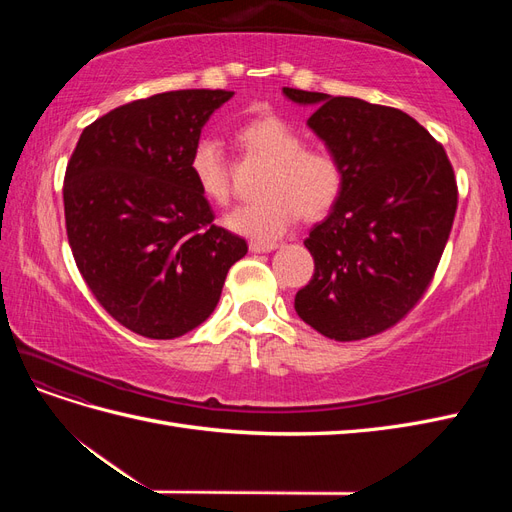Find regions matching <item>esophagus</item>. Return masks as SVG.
<instances>
[{"label": "esophagus", "instance_id": "esophagus-1", "mask_svg": "<svg viewBox=\"0 0 512 512\" xmlns=\"http://www.w3.org/2000/svg\"><path fill=\"white\" fill-rule=\"evenodd\" d=\"M277 247V243H262V241H252L250 243V252L254 254H262V252H273Z\"/></svg>", "mask_w": 512, "mask_h": 512}]
</instances>
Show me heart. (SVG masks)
<instances>
[{
	"label": "heart",
	"mask_w": 512,
	"mask_h": 512,
	"mask_svg": "<svg viewBox=\"0 0 512 512\" xmlns=\"http://www.w3.org/2000/svg\"><path fill=\"white\" fill-rule=\"evenodd\" d=\"M254 156L269 162L260 181L262 198L230 211L226 226L237 235L273 241L299 220H320L344 192V166L333 151L303 147L301 132L277 115H260L237 130ZM190 173L200 194L215 205H228L232 185L222 145L211 136L198 138L190 153Z\"/></svg>",
	"instance_id": "heart-1"
}]
</instances>
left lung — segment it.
I'll use <instances>...</instances> for the list:
<instances>
[{"mask_svg":"<svg viewBox=\"0 0 512 512\" xmlns=\"http://www.w3.org/2000/svg\"><path fill=\"white\" fill-rule=\"evenodd\" d=\"M344 166V192L305 239L314 275L294 297L335 342L378 335L423 299L451 235L457 181L444 147L399 108L284 87Z\"/></svg>","mask_w":512,"mask_h":512,"instance_id":"8db88e82","label":"left lung"}]
</instances>
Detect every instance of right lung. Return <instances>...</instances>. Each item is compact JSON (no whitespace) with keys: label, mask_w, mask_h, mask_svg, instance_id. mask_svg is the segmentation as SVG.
Masks as SVG:
<instances>
[{"label":"right lung","mask_w":512,"mask_h":512,"mask_svg":"<svg viewBox=\"0 0 512 512\" xmlns=\"http://www.w3.org/2000/svg\"><path fill=\"white\" fill-rule=\"evenodd\" d=\"M226 89H179L87 126L64 179L66 232L87 288L121 327L175 339L220 301L245 239L215 226L190 153Z\"/></svg>","instance_id":"right-lung-1"}]
</instances>
